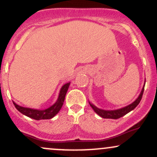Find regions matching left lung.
<instances>
[{
	"instance_id": "8db88e82",
	"label": "left lung",
	"mask_w": 157,
	"mask_h": 157,
	"mask_svg": "<svg viewBox=\"0 0 157 157\" xmlns=\"http://www.w3.org/2000/svg\"><path fill=\"white\" fill-rule=\"evenodd\" d=\"M144 88H145V86H144L143 89H142L141 93H140V96L137 99H136L135 101L133 102V103L130 104L129 105L126 106L125 108H122V109H117V110H113V111H105V110L100 109L98 108H97L96 106H94L93 104H91L89 102L90 105L91 106V108L94 109V111L96 112L97 114L100 115V117L102 118L105 119H119L122 117H123L124 115H125L126 113L130 112L131 111H132L133 109H134L140 103V102L141 101L142 94H143L144 92Z\"/></svg>"
}]
</instances>
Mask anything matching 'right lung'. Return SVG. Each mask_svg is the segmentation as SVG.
Masks as SVG:
<instances>
[{
	"label": "right lung",
	"instance_id": "obj_1",
	"mask_svg": "<svg viewBox=\"0 0 157 157\" xmlns=\"http://www.w3.org/2000/svg\"><path fill=\"white\" fill-rule=\"evenodd\" d=\"M70 83L65 84L61 89L60 91V94H59V97L57 101L49 107L47 109L45 110H35L32 109H28V108L21 107L17 104L13 102L14 105L21 113L23 114L26 115V116L29 117L34 119L36 120H48V119H51L55 116L57 113L60 111L61 108H62L63 104L65 97H66V92H67L68 87H69Z\"/></svg>",
	"mask_w": 157,
	"mask_h": 157
}]
</instances>
